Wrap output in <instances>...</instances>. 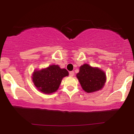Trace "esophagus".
<instances>
[{"mask_svg": "<svg viewBox=\"0 0 134 134\" xmlns=\"http://www.w3.org/2000/svg\"><path fill=\"white\" fill-rule=\"evenodd\" d=\"M73 75H74V71H70V72H69V76H73Z\"/></svg>", "mask_w": 134, "mask_h": 134, "instance_id": "34e87169", "label": "esophagus"}]
</instances>
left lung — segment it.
Listing matches in <instances>:
<instances>
[{
	"label": "left lung",
	"instance_id": "obj_1",
	"mask_svg": "<svg viewBox=\"0 0 134 134\" xmlns=\"http://www.w3.org/2000/svg\"><path fill=\"white\" fill-rule=\"evenodd\" d=\"M76 77L82 89L87 93L101 90L106 81L104 71L98 67H92L86 64L80 67Z\"/></svg>",
	"mask_w": 134,
	"mask_h": 134
}]
</instances>
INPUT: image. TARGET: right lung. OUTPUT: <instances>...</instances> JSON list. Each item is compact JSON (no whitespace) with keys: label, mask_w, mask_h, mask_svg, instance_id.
Returning <instances> with one entry per match:
<instances>
[{"label":"right lung","mask_w":134,"mask_h":134,"mask_svg":"<svg viewBox=\"0 0 134 134\" xmlns=\"http://www.w3.org/2000/svg\"><path fill=\"white\" fill-rule=\"evenodd\" d=\"M69 75L65 69L58 65H51L46 69L34 71L32 79L35 86L39 91L50 94L56 92L64 77Z\"/></svg>","instance_id":"right-lung-1"}]
</instances>
